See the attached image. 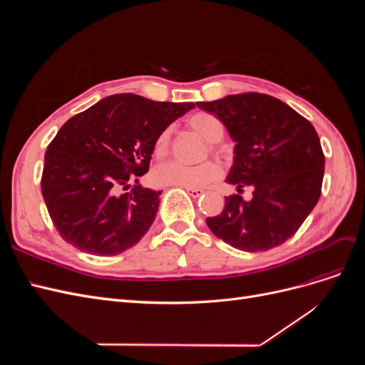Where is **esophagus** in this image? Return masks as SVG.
Listing matches in <instances>:
<instances>
[{
    "mask_svg": "<svg viewBox=\"0 0 365 365\" xmlns=\"http://www.w3.org/2000/svg\"><path fill=\"white\" fill-rule=\"evenodd\" d=\"M187 193H189L192 197H200L204 195V190L202 189H185Z\"/></svg>",
    "mask_w": 365,
    "mask_h": 365,
    "instance_id": "1",
    "label": "esophagus"
}]
</instances>
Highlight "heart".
<instances>
[{"instance_id": "1", "label": "heart", "mask_w": 365, "mask_h": 365, "mask_svg": "<svg viewBox=\"0 0 365 365\" xmlns=\"http://www.w3.org/2000/svg\"><path fill=\"white\" fill-rule=\"evenodd\" d=\"M187 125H189L195 132H197L207 143L216 145L222 140L225 134L224 123L217 117L208 114V113H196L187 118ZM170 128L164 129L155 140V155L163 157L165 152L169 150L170 146ZM222 176V168L217 163L207 161L197 165H185L176 161L164 163L153 172V181L158 185H175L182 187V189H202L219 180Z\"/></svg>"}]
</instances>
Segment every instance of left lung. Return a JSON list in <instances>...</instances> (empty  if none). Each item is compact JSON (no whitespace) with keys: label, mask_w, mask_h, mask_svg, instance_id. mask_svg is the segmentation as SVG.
I'll return each instance as SVG.
<instances>
[{"label":"left lung","mask_w":365,"mask_h":365,"mask_svg":"<svg viewBox=\"0 0 365 365\" xmlns=\"http://www.w3.org/2000/svg\"><path fill=\"white\" fill-rule=\"evenodd\" d=\"M197 108L222 121L236 143L228 184L252 187V197L225 196L207 217L213 235L242 251H267L295 235L322 195L324 153L315 128L279 98L231 94Z\"/></svg>","instance_id":"8db88e82"}]
</instances>
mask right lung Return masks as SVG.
<instances>
[{
	"label": "right lung",
	"instance_id": "obj_1",
	"mask_svg": "<svg viewBox=\"0 0 365 365\" xmlns=\"http://www.w3.org/2000/svg\"><path fill=\"white\" fill-rule=\"evenodd\" d=\"M192 102L114 94L76 114L43 157L42 196L59 235L94 256L138 244L155 220L161 192L134 185L149 170L155 140Z\"/></svg>",
	"mask_w": 365,
	"mask_h": 365
}]
</instances>
